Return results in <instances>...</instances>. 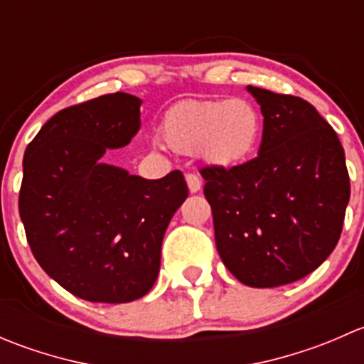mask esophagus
Masks as SVG:
<instances>
[{"label": "esophagus", "instance_id": "34e87169", "mask_svg": "<svg viewBox=\"0 0 364 364\" xmlns=\"http://www.w3.org/2000/svg\"><path fill=\"white\" fill-rule=\"evenodd\" d=\"M186 186H188L190 193H197L203 188V183H200V178L197 174H186Z\"/></svg>", "mask_w": 364, "mask_h": 364}]
</instances>
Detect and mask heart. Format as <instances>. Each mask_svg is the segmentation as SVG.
<instances>
[{
	"label": "heart",
	"mask_w": 364,
	"mask_h": 364,
	"mask_svg": "<svg viewBox=\"0 0 364 364\" xmlns=\"http://www.w3.org/2000/svg\"><path fill=\"white\" fill-rule=\"evenodd\" d=\"M161 142L181 155H197L215 168L247 164L262 137V116L247 98L185 100L160 124Z\"/></svg>",
	"instance_id": "b5f03b06"
}]
</instances>
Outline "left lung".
<instances>
[{
    "label": "left lung",
    "mask_w": 364,
    "mask_h": 364,
    "mask_svg": "<svg viewBox=\"0 0 364 364\" xmlns=\"http://www.w3.org/2000/svg\"><path fill=\"white\" fill-rule=\"evenodd\" d=\"M264 116L257 159L205 167L216 250L248 287L287 285L335 250L350 199L336 132L303 98L247 86Z\"/></svg>",
    "instance_id": "1"
}]
</instances>
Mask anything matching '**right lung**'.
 I'll return each mask as SVG.
<instances>
[{
	"instance_id": "right-lung-1",
	"label": "right lung",
	"mask_w": 364,
	"mask_h": 364,
	"mask_svg": "<svg viewBox=\"0 0 364 364\" xmlns=\"http://www.w3.org/2000/svg\"><path fill=\"white\" fill-rule=\"evenodd\" d=\"M141 98L98 97L50 117L26 148L19 215L36 262L73 296L130 303L160 273L168 222L188 197L179 171L144 179L107 164L130 144Z\"/></svg>"
}]
</instances>
